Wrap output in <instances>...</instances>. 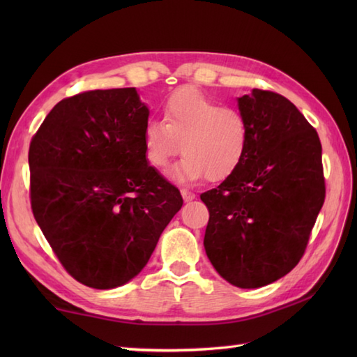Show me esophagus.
<instances>
[{
    "label": "esophagus",
    "instance_id": "1",
    "mask_svg": "<svg viewBox=\"0 0 357 357\" xmlns=\"http://www.w3.org/2000/svg\"><path fill=\"white\" fill-rule=\"evenodd\" d=\"M181 195H183L184 202H190V201L195 199V193L188 192V190H181Z\"/></svg>",
    "mask_w": 357,
    "mask_h": 357
}]
</instances>
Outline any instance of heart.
Returning a JSON list of instances; mask_svg holds the SVG:
<instances>
[{"mask_svg":"<svg viewBox=\"0 0 357 357\" xmlns=\"http://www.w3.org/2000/svg\"><path fill=\"white\" fill-rule=\"evenodd\" d=\"M162 121H150L142 132L144 158L162 170L183 151L185 156L169 170L174 183H195L204 176L222 181L239 169L250 146V126L236 109L222 107L199 90L184 87L164 104Z\"/></svg>","mask_w":357,"mask_h":357,"instance_id":"heart-1","label":"heart"}]
</instances>
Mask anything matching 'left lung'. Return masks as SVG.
<instances>
[{
	"instance_id": "obj_1",
	"label": "left lung",
	"mask_w": 357,
	"mask_h": 357,
	"mask_svg": "<svg viewBox=\"0 0 357 357\" xmlns=\"http://www.w3.org/2000/svg\"><path fill=\"white\" fill-rule=\"evenodd\" d=\"M250 146L231 176L202 193L210 211L204 248L227 282L259 288L290 273L305 252L325 199L322 146L282 95L238 98Z\"/></svg>"
}]
</instances>
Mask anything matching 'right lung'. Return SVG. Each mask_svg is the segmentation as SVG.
<instances>
[{
  "instance_id": "obj_1",
  "label": "right lung",
  "mask_w": 357,
  "mask_h": 357,
  "mask_svg": "<svg viewBox=\"0 0 357 357\" xmlns=\"http://www.w3.org/2000/svg\"><path fill=\"white\" fill-rule=\"evenodd\" d=\"M149 115L135 87L92 90L59 101L30 142L36 222L64 268L98 290L138 276L183 207L144 158Z\"/></svg>"
}]
</instances>
